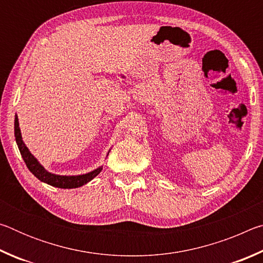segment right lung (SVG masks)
I'll list each match as a JSON object with an SVG mask.
<instances>
[{
  "label": "right lung",
  "mask_w": 263,
  "mask_h": 263,
  "mask_svg": "<svg viewBox=\"0 0 263 263\" xmlns=\"http://www.w3.org/2000/svg\"><path fill=\"white\" fill-rule=\"evenodd\" d=\"M15 138H16V142H17V146H18L22 158H23L26 167L29 168V171L32 173V174L37 177L39 181L44 182V183L50 184L52 186H55V188H61V189L79 188V186H82L84 184H87L88 182H90L94 177L99 175L102 172V169H103V166H100L96 169H94V171L86 173V174H81V175H58L46 171L43 164L35 159L34 155L30 152V149L26 147V145L24 144L23 138H22L21 128H20L18 116L17 115L15 116ZM108 154H106V157H108Z\"/></svg>",
  "instance_id": "add662e5"
}]
</instances>
